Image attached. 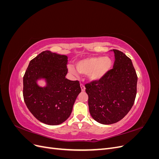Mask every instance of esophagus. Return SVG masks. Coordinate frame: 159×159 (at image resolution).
<instances>
[{
  "instance_id": "obj_1",
  "label": "esophagus",
  "mask_w": 159,
  "mask_h": 159,
  "mask_svg": "<svg viewBox=\"0 0 159 159\" xmlns=\"http://www.w3.org/2000/svg\"><path fill=\"white\" fill-rule=\"evenodd\" d=\"M80 87H81V91H85V86H84V85L83 84H80Z\"/></svg>"
}]
</instances>
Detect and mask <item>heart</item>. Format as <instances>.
<instances>
[{
    "label": "heart",
    "instance_id": "heart-1",
    "mask_svg": "<svg viewBox=\"0 0 159 159\" xmlns=\"http://www.w3.org/2000/svg\"><path fill=\"white\" fill-rule=\"evenodd\" d=\"M113 65L112 60L109 57H88L77 61L76 68L69 66L68 70L70 73L76 74H88L90 80L99 81L102 80L111 68Z\"/></svg>",
    "mask_w": 159,
    "mask_h": 159
}]
</instances>
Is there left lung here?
Segmentation results:
<instances>
[{
	"label": "left lung",
	"mask_w": 159,
	"mask_h": 159,
	"mask_svg": "<svg viewBox=\"0 0 159 159\" xmlns=\"http://www.w3.org/2000/svg\"><path fill=\"white\" fill-rule=\"evenodd\" d=\"M113 51V69L102 80L85 85L91 117L104 125L117 123L125 116L137 94V75L131 60L121 51Z\"/></svg>",
	"instance_id": "obj_1"
}]
</instances>
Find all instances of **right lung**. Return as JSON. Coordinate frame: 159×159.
<instances>
[{
  "label": "right lung",
  "mask_w": 159,
  "mask_h": 159,
  "mask_svg": "<svg viewBox=\"0 0 159 159\" xmlns=\"http://www.w3.org/2000/svg\"><path fill=\"white\" fill-rule=\"evenodd\" d=\"M68 56L46 50L29 63L23 77V97L26 105L38 121L50 125L68 119L81 92L80 82L66 78ZM44 79L45 87L37 84Z\"/></svg>",
  "instance_id": "1"
}]
</instances>
